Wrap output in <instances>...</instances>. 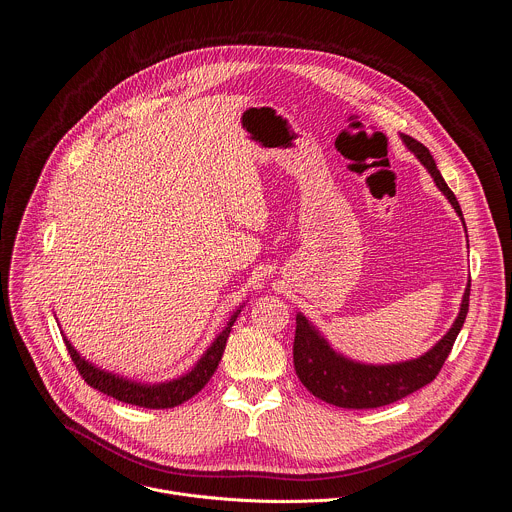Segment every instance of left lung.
I'll return each mask as SVG.
<instances>
[{"label":"left lung","mask_w":512,"mask_h":512,"mask_svg":"<svg viewBox=\"0 0 512 512\" xmlns=\"http://www.w3.org/2000/svg\"><path fill=\"white\" fill-rule=\"evenodd\" d=\"M402 143L414 157L421 161L431 173L437 188L455 208L457 216L466 228L457 198L441 177L429 149L408 134H400ZM470 308V280L463 292L459 314L455 316L451 329L421 357L396 361V363H361L335 351L331 343L320 335L314 324L302 314H296V337H294V367L300 382L316 398L341 406V408H378L392 404L423 386L431 384L441 371L451 347L466 322Z\"/></svg>","instance_id":"left-lung-1"}]
</instances>
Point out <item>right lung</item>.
Segmentation results:
<instances>
[{"instance_id": "add662e5", "label": "right lung", "mask_w": 512, "mask_h": 512, "mask_svg": "<svg viewBox=\"0 0 512 512\" xmlns=\"http://www.w3.org/2000/svg\"><path fill=\"white\" fill-rule=\"evenodd\" d=\"M239 306L235 312L230 314L226 327L220 331V335L210 343V347L204 351V355L196 361V365L185 371L183 376L167 380V382H157V384H149V382H136L130 378H124L120 374H114V371L102 369L96 363H91L89 359H85L73 345L71 341L63 335V341L67 345V351L75 363V367L79 369L81 378L91 386L96 388L102 394H108L120 402L132 404V406H143V408H173L183 404L185 400H190L192 396H196L206 384L208 380L214 376V371L222 359L224 347H226V339L230 335L232 324H235L237 316L241 314Z\"/></svg>"}]
</instances>
